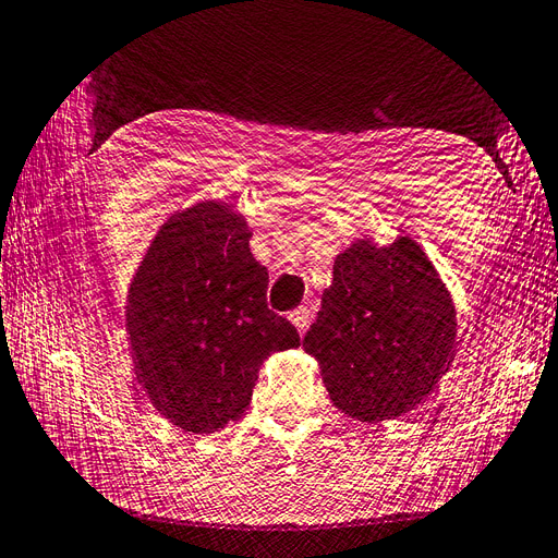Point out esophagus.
<instances>
[{
    "mask_svg": "<svg viewBox=\"0 0 558 558\" xmlns=\"http://www.w3.org/2000/svg\"><path fill=\"white\" fill-rule=\"evenodd\" d=\"M308 315H311V311H308L306 306H299V308H294V311L290 313V323H292L299 331H304V329L308 327Z\"/></svg>",
    "mask_w": 558,
    "mask_h": 558,
    "instance_id": "34e87169",
    "label": "esophagus"
}]
</instances>
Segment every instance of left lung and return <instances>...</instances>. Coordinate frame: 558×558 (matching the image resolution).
Segmentation results:
<instances>
[{"label": "left lung", "mask_w": 558, "mask_h": 558, "mask_svg": "<svg viewBox=\"0 0 558 558\" xmlns=\"http://www.w3.org/2000/svg\"><path fill=\"white\" fill-rule=\"evenodd\" d=\"M304 350L345 416L380 423L435 390L456 357V306L416 241L360 238L333 259Z\"/></svg>", "instance_id": "1"}]
</instances>
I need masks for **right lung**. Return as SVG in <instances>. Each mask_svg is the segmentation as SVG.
Listing matches in <instances>:
<instances>
[{"mask_svg": "<svg viewBox=\"0 0 558 558\" xmlns=\"http://www.w3.org/2000/svg\"><path fill=\"white\" fill-rule=\"evenodd\" d=\"M247 221L219 201L172 215L140 262L125 299L137 384L186 433L238 421L270 353L299 331L268 311V270L252 257Z\"/></svg>", "mask_w": 558, "mask_h": 558, "instance_id": "obj_1", "label": "right lung"}]
</instances>
